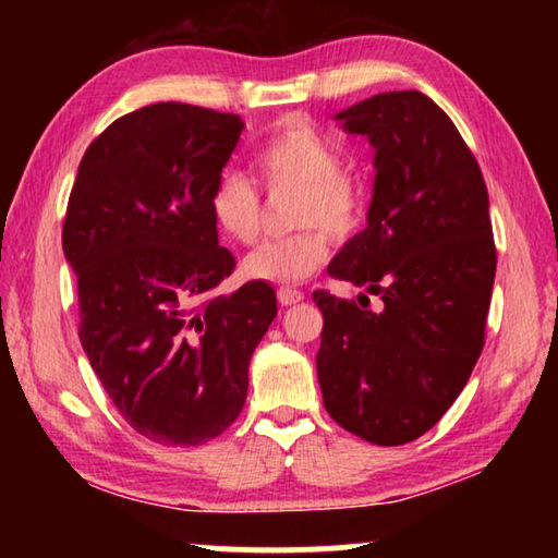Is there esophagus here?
<instances>
[{
  "label": "esophagus",
  "instance_id": "esophagus-1",
  "mask_svg": "<svg viewBox=\"0 0 558 558\" xmlns=\"http://www.w3.org/2000/svg\"><path fill=\"white\" fill-rule=\"evenodd\" d=\"M300 300H305V292L302 290H295V288H280L278 290V302L280 305H298Z\"/></svg>",
  "mask_w": 558,
  "mask_h": 558
}]
</instances>
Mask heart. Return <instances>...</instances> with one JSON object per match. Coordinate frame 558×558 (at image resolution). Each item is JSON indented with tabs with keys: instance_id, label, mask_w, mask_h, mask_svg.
<instances>
[{
	"instance_id": "b5f03b06",
	"label": "heart",
	"mask_w": 558,
	"mask_h": 558,
	"mask_svg": "<svg viewBox=\"0 0 558 558\" xmlns=\"http://www.w3.org/2000/svg\"><path fill=\"white\" fill-rule=\"evenodd\" d=\"M332 140L300 118H288L258 147L256 167L266 186H298L292 204L295 229L260 243L243 268L266 282H300L329 256V233L344 241L364 221L366 199L359 179L347 172ZM211 216L229 239L253 243L260 233L263 199L258 186L233 169L219 174L211 189Z\"/></svg>"
}]
</instances>
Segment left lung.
<instances>
[{
  "label": "left lung",
  "instance_id": "left-lung-1",
  "mask_svg": "<svg viewBox=\"0 0 558 558\" xmlns=\"http://www.w3.org/2000/svg\"><path fill=\"white\" fill-rule=\"evenodd\" d=\"M337 120L369 137L376 177L366 229L327 270L381 307L313 292L325 317L317 379L344 430L403 446L442 418L485 347L497 268L487 186L452 120L418 90L379 93Z\"/></svg>",
  "mask_w": 558,
  "mask_h": 558
}]
</instances>
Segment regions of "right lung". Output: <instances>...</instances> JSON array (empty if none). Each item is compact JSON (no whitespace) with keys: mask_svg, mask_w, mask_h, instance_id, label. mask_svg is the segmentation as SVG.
Returning a JSON list of instances; mask_svg holds the SVG:
<instances>
[{"mask_svg":"<svg viewBox=\"0 0 558 558\" xmlns=\"http://www.w3.org/2000/svg\"><path fill=\"white\" fill-rule=\"evenodd\" d=\"M241 130L186 102L128 112L93 140L69 196L81 344L122 418L159 446H202L239 418L278 313L260 280L216 295L235 258L209 199Z\"/></svg>","mask_w":558,"mask_h":558,"instance_id":"1","label":"right lung"}]
</instances>
